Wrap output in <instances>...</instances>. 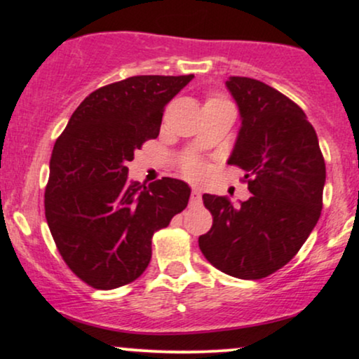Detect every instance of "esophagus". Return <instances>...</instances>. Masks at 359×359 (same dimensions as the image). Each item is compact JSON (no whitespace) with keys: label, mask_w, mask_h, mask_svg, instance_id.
Masks as SVG:
<instances>
[{"label":"esophagus","mask_w":359,"mask_h":359,"mask_svg":"<svg viewBox=\"0 0 359 359\" xmlns=\"http://www.w3.org/2000/svg\"><path fill=\"white\" fill-rule=\"evenodd\" d=\"M201 203H203V194H201L199 189H192V192H191V204L199 205Z\"/></svg>","instance_id":"34e87169"}]
</instances>
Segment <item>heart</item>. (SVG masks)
<instances>
[{
  "mask_svg": "<svg viewBox=\"0 0 359 359\" xmlns=\"http://www.w3.org/2000/svg\"><path fill=\"white\" fill-rule=\"evenodd\" d=\"M209 101H222V97H219V96H209L208 101H205V102H209ZM182 168H184L185 174L191 175V177H196V179H197V177H201V175L204 174V165L199 162V160H196V158L185 160Z\"/></svg>",
  "mask_w": 359,
  "mask_h": 359,
  "instance_id": "1",
  "label": "heart"
}]
</instances>
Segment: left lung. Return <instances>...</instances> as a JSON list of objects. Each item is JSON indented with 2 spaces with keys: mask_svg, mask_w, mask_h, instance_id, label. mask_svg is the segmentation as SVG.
Returning a JSON list of instances; mask_svg holds the SVG:
<instances>
[{
  "mask_svg": "<svg viewBox=\"0 0 359 359\" xmlns=\"http://www.w3.org/2000/svg\"><path fill=\"white\" fill-rule=\"evenodd\" d=\"M226 86L241 114L228 163L246 172L253 196L234 208L204 194L212 226L199 248L217 270L258 280L287 265L319 221L325 163L314 126L285 94L250 77H229Z\"/></svg>",
  "mask_w": 359,
  "mask_h": 359,
  "instance_id": "8db88e82",
  "label": "left lung"
}]
</instances>
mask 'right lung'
Returning a JSON list of instances; mask_svg holds the SVG:
<instances>
[{
	"mask_svg": "<svg viewBox=\"0 0 359 359\" xmlns=\"http://www.w3.org/2000/svg\"><path fill=\"white\" fill-rule=\"evenodd\" d=\"M189 76H133L90 93L53 145L45 217L60 257L93 288L111 290L147 270L151 238L187 208L191 189L162 177L128 182V162L158 137L167 102Z\"/></svg>",
	"mask_w": 359,
	"mask_h": 359,
	"instance_id": "add662e5",
	"label": "right lung"
}]
</instances>
